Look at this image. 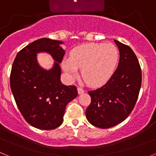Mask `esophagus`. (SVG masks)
I'll list each match as a JSON object with an SVG mask.
<instances>
[{"label": "esophagus", "instance_id": "1", "mask_svg": "<svg viewBox=\"0 0 156 156\" xmlns=\"http://www.w3.org/2000/svg\"><path fill=\"white\" fill-rule=\"evenodd\" d=\"M77 90H78V94H81L84 93V90H83V89L81 87L77 88Z\"/></svg>", "mask_w": 156, "mask_h": 156}]
</instances>
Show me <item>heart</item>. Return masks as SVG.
<instances>
[{
	"instance_id": "b5f03b06",
	"label": "heart",
	"mask_w": 156,
	"mask_h": 156,
	"mask_svg": "<svg viewBox=\"0 0 156 156\" xmlns=\"http://www.w3.org/2000/svg\"><path fill=\"white\" fill-rule=\"evenodd\" d=\"M118 48L112 44L89 43L76 47L70 58H65L62 66L66 74L74 79L81 69L83 79L88 85L98 87L113 74L119 61Z\"/></svg>"
}]
</instances>
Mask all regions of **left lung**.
Listing matches in <instances>:
<instances>
[{"label":"left lung","instance_id":"left-lung-1","mask_svg":"<svg viewBox=\"0 0 156 156\" xmlns=\"http://www.w3.org/2000/svg\"><path fill=\"white\" fill-rule=\"evenodd\" d=\"M119 51L116 70L101 87L88 91L91 102L86 110L90 124L106 129L126 119L134 108L141 86V69L131 48L114 40Z\"/></svg>","mask_w":156,"mask_h":156}]
</instances>
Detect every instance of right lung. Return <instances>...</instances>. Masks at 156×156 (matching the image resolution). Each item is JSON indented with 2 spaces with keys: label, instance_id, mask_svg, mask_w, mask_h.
Instances as JSON below:
<instances>
[{
  "label": "right lung",
  "instance_id": "add662e5",
  "mask_svg": "<svg viewBox=\"0 0 156 156\" xmlns=\"http://www.w3.org/2000/svg\"><path fill=\"white\" fill-rule=\"evenodd\" d=\"M63 42L41 38L17 54L10 75L11 90L24 119L41 129H53L63 122L66 107L77 95L75 86H66L60 80ZM39 52L49 53L56 61L50 70L41 68L36 61Z\"/></svg>",
  "mask_w": 156,
  "mask_h": 156
}]
</instances>
